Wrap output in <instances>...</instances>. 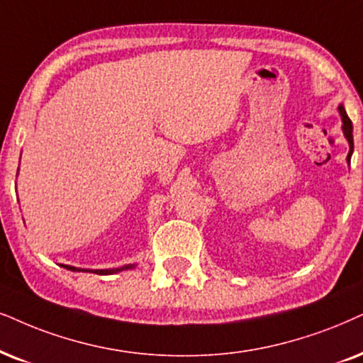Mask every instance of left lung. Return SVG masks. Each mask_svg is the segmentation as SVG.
I'll return each mask as SVG.
<instances>
[{"label":"left lung","mask_w":363,"mask_h":363,"mask_svg":"<svg viewBox=\"0 0 363 363\" xmlns=\"http://www.w3.org/2000/svg\"><path fill=\"white\" fill-rule=\"evenodd\" d=\"M338 112H340L342 121H343V125H342L343 134H345L348 144H350V152H348V155H347V160H350L352 152H353V134H352L353 127H352V121H350V118H348L345 108H343V105H338Z\"/></svg>","instance_id":"obj_1"}]
</instances>
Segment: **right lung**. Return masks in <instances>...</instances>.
Returning <instances> with one entry per match:
<instances>
[{
	"mask_svg": "<svg viewBox=\"0 0 363 363\" xmlns=\"http://www.w3.org/2000/svg\"><path fill=\"white\" fill-rule=\"evenodd\" d=\"M132 266H134V264H127V266H122V268H116V269H80V268H73V266L63 264V268L70 269V272H91V273H97V274H112V273L122 272V269L132 268Z\"/></svg>",
	"mask_w": 363,
	"mask_h": 363,
	"instance_id": "1",
	"label": "right lung"
}]
</instances>
